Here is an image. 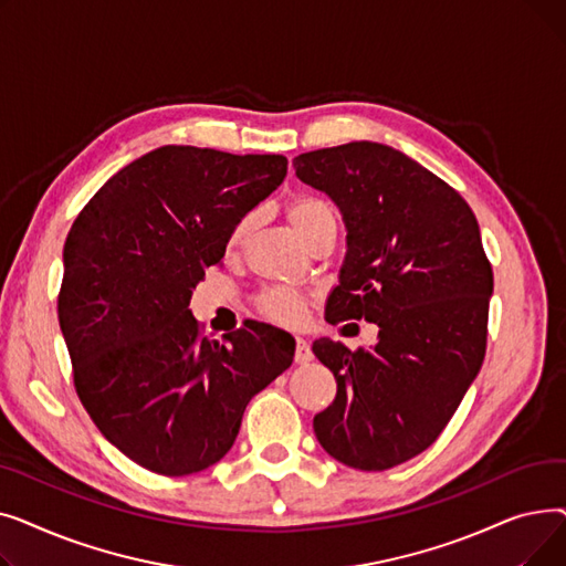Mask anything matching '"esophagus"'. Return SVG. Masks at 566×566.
I'll list each match as a JSON object with an SVG mask.
<instances>
[{
    "label": "esophagus",
    "mask_w": 566,
    "mask_h": 566,
    "mask_svg": "<svg viewBox=\"0 0 566 566\" xmlns=\"http://www.w3.org/2000/svg\"><path fill=\"white\" fill-rule=\"evenodd\" d=\"M293 358H295V363H298V365H305V363H310V360L314 358V353H312L307 339L295 337V353H293Z\"/></svg>",
    "instance_id": "obj_1"
}]
</instances>
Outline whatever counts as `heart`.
<instances>
[{"mask_svg":"<svg viewBox=\"0 0 566 566\" xmlns=\"http://www.w3.org/2000/svg\"><path fill=\"white\" fill-rule=\"evenodd\" d=\"M286 218L293 224V229L298 231L305 241H310V238L325 222L335 220V208L328 199H323V197L301 195V197H293L286 203ZM254 224H256L254 213H245L233 222V227L227 233V243H224L229 254H238L245 250L250 235L254 231ZM256 307L265 318H271L280 325H301L307 316L310 295L301 289L275 284V286H268L259 293Z\"/></svg>","mask_w":566,"mask_h":566,"instance_id":"b5f03b06","label":"heart"}]
</instances>
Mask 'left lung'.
Segmentation results:
<instances>
[{"label": "left lung", "instance_id": "1", "mask_svg": "<svg viewBox=\"0 0 566 566\" xmlns=\"http://www.w3.org/2000/svg\"><path fill=\"white\" fill-rule=\"evenodd\" d=\"M344 216L346 259L325 318L378 325L374 348L316 339L335 401L314 415L333 459L388 470L424 452L486 355L491 261L465 199L392 146L350 142L293 158Z\"/></svg>", "mask_w": 566, "mask_h": 566}]
</instances>
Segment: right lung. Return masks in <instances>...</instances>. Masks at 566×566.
I'll return each mask as SVG.
<instances>
[{"label":"right lung","instance_id":"right-lung-1","mask_svg":"<svg viewBox=\"0 0 566 566\" xmlns=\"http://www.w3.org/2000/svg\"><path fill=\"white\" fill-rule=\"evenodd\" d=\"M284 176V156L160 146L116 171L69 231L56 312L75 392L146 470L184 478L218 463L250 399L293 363L289 333L252 321L208 339L188 310L233 222Z\"/></svg>","mask_w":566,"mask_h":566}]
</instances>
